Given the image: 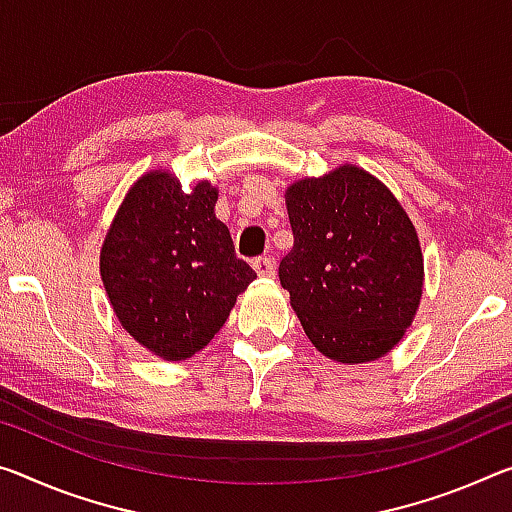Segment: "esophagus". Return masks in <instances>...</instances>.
<instances>
[{
    "label": "esophagus",
    "mask_w": 512,
    "mask_h": 512,
    "mask_svg": "<svg viewBox=\"0 0 512 512\" xmlns=\"http://www.w3.org/2000/svg\"><path fill=\"white\" fill-rule=\"evenodd\" d=\"M253 269L257 271V275H262V278H273L275 275V262L273 257H257L253 259Z\"/></svg>",
    "instance_id": "obj_1"
}]
</instances>
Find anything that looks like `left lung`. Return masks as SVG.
<instances>
[{"label":"left lung","instance_id":"obj_1","mask_svg":"<svg viewBox=\"0 0 512 512\" xmlns=\"http://www.w3.org/2000/svg\"><path fill=\"white\" fill-rule=\"evenodd\" d=\"M285 200L294 248L278 273L305 335L335 362L383 358L424 291L419 237L401 202L351 164L294 182Z\"/></svg>","mask_w":512,"mask_h":512}]
</instances>
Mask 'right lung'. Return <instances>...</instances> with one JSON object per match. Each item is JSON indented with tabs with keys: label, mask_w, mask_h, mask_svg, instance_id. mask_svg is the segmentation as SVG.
<instances>
[{
	"label": "right lung",
	"mask_w": 512,
	"mask_h": 512,
	"mask_svg": "<svg viewBox=\"0 0 512 512\" xmlns=\"http://www.w3.org/2000/svg\"><path fill=\"white\" fill-rule=\"evenodd\" d=\"M216 200L207 180L184 191L168 170H152L129 189L102 243L100 275L120 326L168 362L212 342L257 278L234 253Z\"/></svg>",
	"instance_id": "1"
}]
</instances>
